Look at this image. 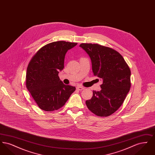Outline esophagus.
I'll return each mask as SVG.
<instances>
[{"label":"esophagus","instance_id":"obj_1","mask_svg":"<svg viewBox=\"0 0 155 155\" xmlns=\"http://www.w3.org/2000/svg\"><path fill=\"white\" fill-rule=\"evenodd\" d=\"M77 89H78L79 91H82V90L84 89V88L83 87H82V86H77Z\"/></svg>","mask_w":155,"mask_h":155}]
</instances>
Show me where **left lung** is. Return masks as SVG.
<instances>
[{"mask_svg":"<svg viewBox=\"0 0 155 155\" xmlns=\"http://www.w3.org/2000/svg\"><path fill=\"white\" fill-rule=\"evenodd\" d=\"M92 62L94 75L103 81L101 91H93L86 101L89 110L97 116L107 117L117 110L131 87V71L123 56L110 48L81 44Z\"/></svg>","mask_w":155,"mask_h":155,"instance_id":"1","label":"left lung"}]
</instances>
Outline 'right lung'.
Here are the masks:
<instances>
[{"mask_svg": "<svg viewBox=\"0 0 155 155\" xmlns=\"http://www.w3.org/2000/svg\"><path fill=\"white\" fill-rule=\"evenodd\" d=\"M77 43L57 41L45 45L32 57L26 73V87L38 107L52 111L63 107L75 90L59 78L67 52Z\"/></svg>", "mask_w": 155, "mask_h": 155, "instance_id": "1", "label": "right lung"}]
</instances>
